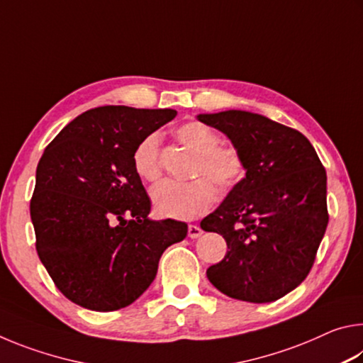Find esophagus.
Segmentation results:
<instances>
[{
    "label": "esophagus",
    "mask_w": 363,
    "mask_h": 363,
    "mask_svg": "<svg viewBox=\"0 0 363 363\" xmlns=\"http://www.w3.org/2000/svg\"><path fill=\"white\" fill-rule=\"evenodd\" d=\"M187 233H189V237H190V238H199V237L201 235V233H203V230H201L199 225L190 224V225H189V229H187Z\"/></svg>",
    "instance_id": "1"
}]
</instances>
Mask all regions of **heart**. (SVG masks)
<instances>
[{"instance_id":"1","label":"heart","mask_w":363,"mask_h":363,"mask_svg":"<svg viewBox=\"0 0 363 363\" xmlns=\"http://www.w3.org/2000/svg\"><path fill=\"white\" fill-rule=\"evenodd\" d=\"M176 138L189 150L199 155L195 176H203L189 184L163 182L152 190V201L160 216L192 220L205 214L216 200V187L223 190L235 187L245 174V163L233 147H220L219 136L211 128L199 121L184 123ZM136 174L147 182H157L162 176L160 164V136L149 134L136 145L133 153Z\"/></svg>"}]
</instances>
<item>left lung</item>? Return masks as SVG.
<instances>
[{
    "label": "left lung",
    "instance_id": "obj_1",
    "mask_svg": "<svg viewBox=\"0 0 363 363\" xmlns=\"http://www.w3.org/2000/svg\"><path fill=\"white\" fill-rule=\"evenodd\" d=\"M196 120L230 139L247 171L200 223L227 243L206 277L233 299L277 301L307 277L327 230L325 168L306 136L264 115L225 110Z\"/></svg>",
    "mask_w": 363,
    "mask_h": 363
}]
</instances>
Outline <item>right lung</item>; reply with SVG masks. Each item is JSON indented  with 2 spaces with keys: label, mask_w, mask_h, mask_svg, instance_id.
Masks as SVG:
<instances>
[{
  "label": "right lung",
  "mask_w": 363,
  "mask_h": 363,
  "mask_svg": "<svg viewBox=\"0 0 363 363\" xmlns=\"http://www.w3.org/2000/svg\"><path fill=\"white\" fill-rule=\"evenodd\" d=\"M176 115L96 107L43 152L30 201L36 251L72 303L97 312L130 306L155 279L163 251L186 238V223L149 218L150 199L133 167L136 145Z\"/></svg>",
  "instance_id": "obj_1"
}]
</instances>
